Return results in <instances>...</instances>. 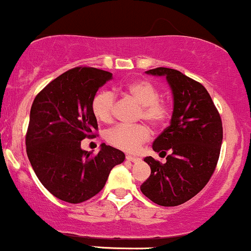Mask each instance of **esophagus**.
I'll list each match as a JSON object with an SVG mask.
<instances>
[{"mask_svg":"<svg viewBox=\"0 0 251 251\" xmlns=\"http://www.w3.org/2000/svg\"><path fill=\"white\" fill-rule=\"evenodd\" d=\"M126 159L128 160V161H131V162L139 161V157H136V156H134V155H126Z\"/></svg>","mask_w":251,"mask_h":251,"instance_id":"34e87169","label":"esophagus"}]
</instances>
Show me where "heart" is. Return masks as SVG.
I'll use <instances>...</instances> for the list:
<instances>
[{
	"mask_svg": "<svg viewBox=\"0 0 251 251\" xmlns=\"http://www.w3.org/2000/svg\"><path fill=\"white\" fill-rule=\"evenodd\" d=\"M122 92L133 98L141 105L139 118L147 121L153 126L163 125L171 116L172 106L166 100H160V91L151 81L136 79L129 81L122 88ZM115 94L110 90H100L94 96L91 110L100 122L109 123L114 117ZM151 136L149 129L145 125L125 126L118 125L106 133V140L114 147L126 151H137Z\"/></svg>",
	"mask_w": 251,
	"mask_h": 251,
	"instance_id": "1",
	"label": "heart"
}]
</instances>
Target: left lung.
Returning a JSON list of instances; mask_svg holds the SVG:
<instances>
[{
    "mask_svg": "<svg viewBox=\"0 0 251 251\" xmlns=\"http://www.w3.org/2000/svg\"><path fill=\"white\" fill-rule=\"evenodd\" d=\"M147 73L165 75L174 106L171 125L153 142L154 151L166 156V163L145 157L151 172L140 188L157 205L178 206L201 192L216 170L223 141L221 115L199 81L167 67Z\"/></svg>",
    "mask_w": 251,
    "mask_h": 251,
    "instance_id": "left-lung-1",
    "label": "left lung"
}]
</instances>
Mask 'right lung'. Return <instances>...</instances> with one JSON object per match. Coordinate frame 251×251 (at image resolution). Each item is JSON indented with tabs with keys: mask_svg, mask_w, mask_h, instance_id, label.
Here are the masks:
<instances>
[{
	"mask_svg": "<svg viewBox=\"0 0 251 251\" xmlns=\"http://www.w3.org/2000/svg\"><path fill=\"white\" fill-rule=\"evenodd\" d=\"M112 75L95 67L69 70L36 95L30 108L26 151L36 176L60 201L78 204L96 196L125 153L103 143L98 154L80 148L95 137L92 98Z\"/></svg>",
	"mask_w": 251,
	"mask_h": 251,
	"instance_id": "1",
	"label": "right lung"
}]
</instances>
